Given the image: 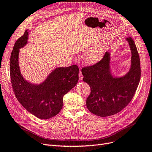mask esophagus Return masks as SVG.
Masks as SVG:
<instances>
[{
    "label": "esophagus",
    "instance_id": "34e87169",
    "mask_svg": "<svg viewBox=\"0 0 152 152\" xmlns=\"http://www.w3.org/2000/svg\"><path fill=\"white\" fill-rule=\"evenodd\" d=\"M83 78V75H82L81 71L80 70V73H79V79H80V80H82Z\"/></svg>",
    "mask_w": 152,
    "mask_h": 152
}]
</instances>
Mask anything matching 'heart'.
I'll use <instances>...</instances> for the list:
<instances>
[{"label":"heart","mask_w":152,"mask_h":152,"mask_svg":"<svg viewBox=\"0 0 152 152\" xmlns=\"http://www.w3.org/2000/svg\"><path fill=\"white\" fill-rule=\"evenodd\" d=\"M104 53V45L98 44L85 51L83 54V60L87 64H94L102 60Z\"/></svg>","instance_id":"obj_1"}]
</instances>
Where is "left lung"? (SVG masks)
Wrapping results in <instances>:
<instances>
[{
	"label": "left lung",
	"instance_id": "8db88e82",
	"mask_svg": "<svg viewBox=\"0 0 152 152\" xmlns=\"http://www.w3.org/2000/svg\"><path fill=\"white\" fill-rule=\"evenodd\" d=\"M131 51V65L124 76L115 77L110 70V53L105 52L102 60L81 70L83 81L91 88L86 106L91 113L107 117L119 113L133 98L141 75L140 58L134 41L126 38Z\"/></svg>",
	"mask_w": 152,
	"mask_h": 152
}]
</instances>
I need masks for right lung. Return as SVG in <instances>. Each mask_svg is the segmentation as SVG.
Wrapping results in <instances>:
<instances>
[{
    "instance_id": "right-lung-1",
    "label": "right lung",
    "mask_w": 152,
    "mask_h": 152,
    "mask_svg": "<svg viewBox=\"0 0 152 152\" xmlns=\"http://www.w3.org/2000/svg\"><path fill=\"white\" fill-rule=\"evenodd\" d=\"M28 30L15 42L10 62L11 83L19 102L28 113L42 119L57 115L63 105V96L73 88L79 80L76 65L53 70L40 84L31 83L23 77L18 63L20 49L27 44Z\"/></svg>"
}]
</instances>
